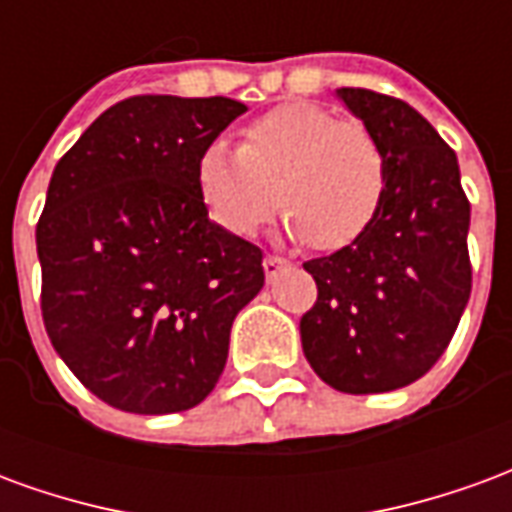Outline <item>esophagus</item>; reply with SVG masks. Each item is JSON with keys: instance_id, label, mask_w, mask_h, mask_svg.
Here are the masks:
<instances>
[{"instance_id": "obj_1", "label": "esophagus", "mask_w": 512, "mask_h": 512, "mask_svg": "<svg viewBox=\"0 0 512 512\" xmlns=\"http://www.w3.org/2000/svg\"><path fill=\"white\" fill-rule=\"evenodd\" d=\"M285 266H288V260H285V257H279V255L263 257V268H266V277H274L279 268H285Z\"/></svg>"}]
</instances>
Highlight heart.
I'll list each match as a JSON object with an SVG mask.
<instances>
[{
	"instance_id": "heart-1",
	"label": "heart",
	"mask_w": 512,
	"mask_h": 512,
	"mask_svg": "<svg viewBox=\"0 0 512 512\" xmlns=\"http://www.w3.org/2000/svg\"><path fill=\"white\" fill-rule=\"evenodd\" d=\"M197 194L224 233L257 235L277 213L318 252L356 244L376 222L386 161L362 123L290 101L252 120L238 150L211 142L197 158Z\"/></svg>"
}]
</instances>
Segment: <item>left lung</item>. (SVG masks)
<instances>
[{"instance_id": "obj_1", "label": "left lung", "mask_w": 512, "mask_h": 512, "mask_svg": "<svg viewBox=\"0 0 512 512\" xmlns=\"http://www.w3.org/2000/svg\"><path fill=\"white\" fill-rule=\"evenodd\" d=\"M337 95L376 136L386 191L356 244L304 263L318 299L301 345L337 392L376 395L425 376L458 329L472 293L469 200L455 150L414 106L365 87Z\"/></svg>"}]
</instances>
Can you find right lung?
Listing matches in <instances>:
<instances>
[{
  "mask_svg": "<svg viewBox=\"0 0 512 512\" xmlns=\"http://www.w3.org/2000/svg\"><path fill=\"white\" fill-rule=\"evenodd\" d=\"M246 106L134 95L109 106L51 175L38 222L40 312L95 397L131 414L211 395L263 252L208 219L197 158Z\"/></svg>",
  "mask_w": 512,
  "mask_h": 512,
  "instance_id": "add662e5",
  "label": "right lung"
}]
</instances>
